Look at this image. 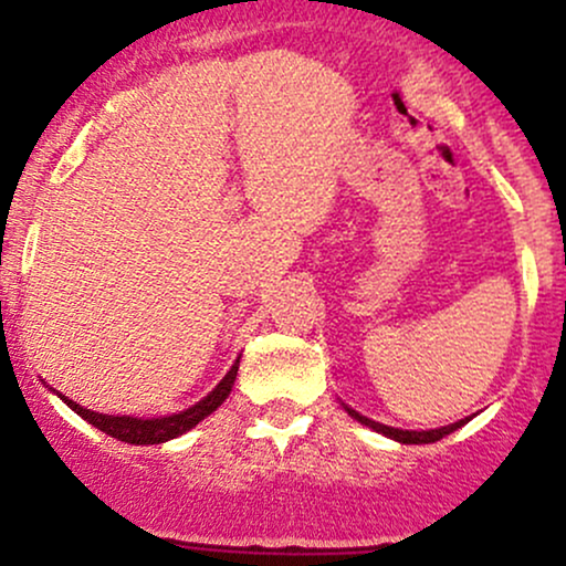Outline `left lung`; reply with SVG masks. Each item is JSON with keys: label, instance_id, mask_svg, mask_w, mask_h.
Wrapping results in <instances>:
<instances>
[{"label": "left lung", "instance_id": "8db88e82", "mask_svg": "<svg viewBox=\"0 0 566 566\" xmlns=\"http://www.w3.org/2000/svg\"><path fill=\"white\" fill-rule=\"evenodd\" d=\"M346 412H348L350 418H354V420H359V423H365V426L373 428V431H378V433H382V437H388V439H396V441H401V444H431V441H439V439H444L447 433L458 431L460 426H465V423H469V418H465V420H458V423H452V426H444V428H433V431H401V428H391V426L375 423V420L365 418V415H359V412H356V409H350V407H346Z\"/></svg>", "mask_w": 566, "mask_h": 566}]
</instances>
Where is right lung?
<instances>
[{
  "label": "right lung",
  "mask_w": 566,
  "mask_h": 566,
  "mask_svg": "<svg viewBox=\"0 0 566 566\" xmlns=\"http://www.w3.org/2000/svg\"><path fill=\"white\" fill-rule=\"evenodd\" d=\"M237 373H239V361L229 369V375L218 382L216 391H212L210 396H205L199 405L188 407L186 412L170 415V418L140 420V418H127V415L114 418V415H101V412H93V409H84L76 405V401L66 399V396H61V399L66 401V405L74 409L76 415H80V418L87 420V423H93L97 431L108 433V437L127 441V444H161V441H170L175 437H180V433L191 431V428L201 423L207 415L216 412V409L226 401V396L231 394L233 380H237Z\"/></svg>",
  "instance_id": "obj_1"
}]
</instances>
